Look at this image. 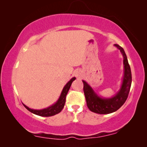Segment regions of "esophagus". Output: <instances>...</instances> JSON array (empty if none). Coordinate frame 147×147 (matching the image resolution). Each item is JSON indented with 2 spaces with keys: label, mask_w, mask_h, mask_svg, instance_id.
Here are the masks:
<instances>
[{
  "label": "esophagus",
  "mask_w": 147,
  "mask_h": 147,
  "mask_svg": "<svg viewBox=\"0 0 147 147\" xmlns=\"http://www.w3.org/2000/svg\"><path fill=\"white\" fill-rule=\"evenodd\" d=\"M75 75L76 77H80V75H81V73H80V71H79V70H76V71H75Z\"/></svg>",
  "instance_id": "esophagus-1"
}]
</instances>
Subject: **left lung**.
<instances>
[{
  "instance_id": "obj_1",
  "label": "left lung",
  "mask_w": 147,
  "mask_h": 147,
  "mask_svg": "<svg viewBox=\"0 0 147 147\" xmlns=\"http://www.w3.org/2000/svg\"><path fill=\"white\" fill-rule=\"evenodd\" d=\"M114 45L119 50L123 57L124 75L119 90L111 97H102L94 91L88 82L85 80H82L84 83V95L88 107L90 111L97 114H110L119 109L127 99L131 86V70L124 50L117 44H114Z\"/></svg>"
}]
</instances>
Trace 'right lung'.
I'll use <instances>...</instances> for the list:
<instances>
[{
    "label": "right lung",
    "instance_id": "1",
    "mask_svg": "<svg viewBox=\"0 0 147 147\" xmlns=\"http://www.w3.org/2000/svg\"><path fill=\"white\" fill-rule=\"evenodd\" d=\"M75 80H76V77L72 78L71 79L65 84V86H64L63 88V90H62L61 94H60L59 97L57 100V102L52 104V105L49 106V107L43 108V109H41V110H35V109H32V108H29L28 106H26L25 104H23L24 105V106H25V107L29 110V111L32 112L33 114H36V115H38L40 116H44V117H48V116L55 115V114L59 113V112L62 110V109L63 108L64 105H65V103L66 95H67V92L69 91L70 87H71L72 82H73Z\"/></svg>",
    "mask_w": 147,
    "mask_h": 147
}]
</instances>
